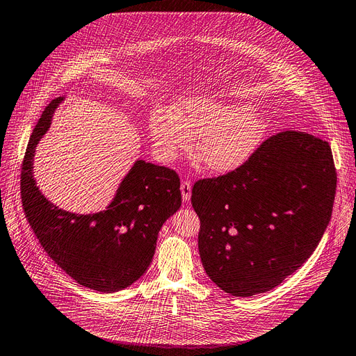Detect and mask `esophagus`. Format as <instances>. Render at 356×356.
Masks as SVG:
<instances>
[{"instance_id":"34e87169","label":"esophagus","mask_w":356,"mask_h":356,"mask_svg":"<svg viewBox=\"0 0 356 356\" xmlns=\"http://www.w3.org/2000/svg\"><path fill=\"white\" fill-rule=\"evenodd\" d=\"M181 194H182V200L188 202L191 197V182L188 179H184L181 182Z\"/></svg>"}]
</instances>
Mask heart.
Segmentation results:
<instances>
[{
	"label": "heart",
	"mask_w": 356,
	"mask_h": 356,
	"mask_svg": "<svg viewBox=\"0 0 356 356\" xmlns=\"http://www.w3.org/2000/svg\"><path fill=\"white\" fill-rule=\"evenodd\" d=\"M266 124L248 108L193 97L174 111L154 109L150 133L165 162L188 152L197 140L195 159L211 172H229L243 165L260 145Z\"/></svg>",
	"instance_id": "obj_1"
}]
</instances>
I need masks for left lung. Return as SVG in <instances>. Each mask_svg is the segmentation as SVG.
Here are the masks:
<instances>
[{"label":"left lung","mask_w":356,"mask_h":356,"mask_svg":"<svg viewBox=\"0 0 356 356\" xmlns=\"http://www.w3.org/2000/svg\"><path fill=\"white\" fill-rule=\"evenodd\" d=\"M336 182L329 143L295 130L266 138L231 172L195 181L191 204L207 276L234 296L280 285L317 248Z\"/></svg>","instance_id":"left-lung-1"}]
</instances>
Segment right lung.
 <instances>
[{
	"mask_svg": "<svg viewBox=\"0 0 356 356\" xmlns=\"http://www.w3.org/2000/svg\"><path fill=\"white\" fill-rule=\"evenodd\" d=\"M61 101L48 104L26 147L20 175L24 215L42 248L71 279L93 291L117 292L150 266L162 225L181 206L179 177L170 168L137 161L106 210L76 215L54 206L35 186L32 159Z\"/></svg>",
	"mask_w": 356,
	"mask_h": 356,
	"instance_id": "right-lung-1",
	"label": "right lung"
}]
</instances>
